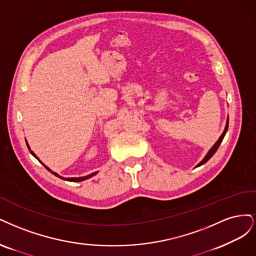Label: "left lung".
<instances>
[{
    "label": "left lung",
    "instance_id": "left-lung-1",
    "mask_svg": "<svg viewBox=\"0 0 256 256\" xmlns=\"http://www.w3.org/2000/svg\"><path fill=\"white\" fill-rule=\"evenodd\" d=\"M228 121H226V128H224V133H222V135L220 136V138L217 140V142L215 144H214V146L212 148V149L210 150V152L208 153V154H206V156H205V158H203V160L199 164H198V166L196 167H199V166H201V164H205L206 162H208L210 158H212V156L214 155V154H215L216 153V151L218 150V148H219V146H220V144L222 142V140H224V136H226V130H228Z\"/></svg>",
    "mask_w": 256,
    "mask_h": 256
}]
</instances>
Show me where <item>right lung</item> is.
Listing matches in <instances>:
<instances>
[{"label":"right lung","instance_id":"add662e5","mask_svg":"<svg viewBox=\"0 0 256 256\" xmlns=\"http://www.w3.org/2000/svg\"><path fill=\"white\" fill-rule=\"evenodd\" d=\"M26 144H28V142H26ZM28 149H30V146H28ZM30 153H32V156H35V158L39 160V158H37V156L34 154V152H32V151H30ZM44 166L48 170V171H50V172H52L50 169H48L46 166V164H44ZM53 173V174L54 176H58V178H62V180H69V182H80V180H86V178H92V176H96V172H94V173H92V174H90V176H84V178H62V176H60L58 174H57V173H55V172H52Z\"/></svg>","mask_w":256,"mask_h":256}]
</instances>
